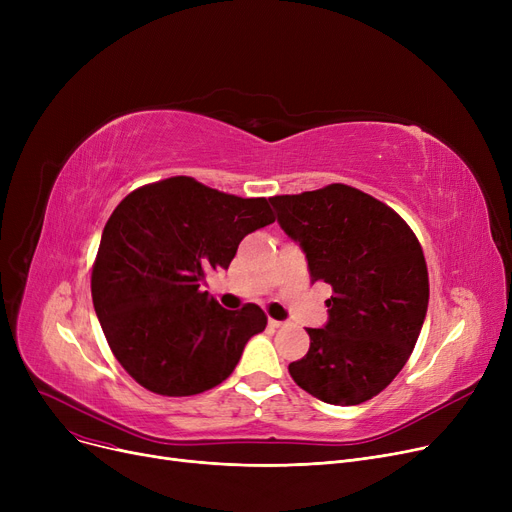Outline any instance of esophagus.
I'll use <instances>...</instances> for the list:
<instances>
[{"mask_svg":"<svg viewBox=\"0 0 512 512\" xmlns=\"http://www.w3.org/2000/svg\"><path fill=\"white\" fill-rule=\"evenodd\" d=\"M270 326L272 328H284L286 324H284V321H278V319H270Z\"/></svg>","mask_w":512,"mask_h":512,"instance_id":"1","label":"esophagus"}]
</instances>
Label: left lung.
<instances>
[{"label": "left lung", "instance_id": "left-lung-1", "mask_svg": "<svg viewBox=\"0 0 512 512\" xmlns=\"http://www.w3.org/2000/svg\"><path fill=\"white\" fill-rule=\"evenodd\" d=\"M270 201L301 242L311 282L332 286L330 321L307 330L292 380L330 405H361L396 378L419 338L429 301L421 242L392 207L348 184Z\"/></svg>", "mask_w": 512, "mask_h": 512}]
</instances>
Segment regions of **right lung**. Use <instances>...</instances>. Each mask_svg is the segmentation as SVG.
Masks as SVG:
<instances>
[{"label": "right lung", "mask_w": 512, "mask_h": 512, "mask_svg": "<svg viewBox=\"0 0 512 512\" xmlns=\"http://www.w3.org/2000/svg\"><path fill=\"white\" fill-rule=\"evenodd\" d=\"M276 218L265 197L242 199L191 176L134 188L107 220L91 272L101 330L130 378L161 396L222 384L267 326L261 307H220L201 280L240 240Z\"/></svg>", "instance_id": "add662e5"}]
</instances>
